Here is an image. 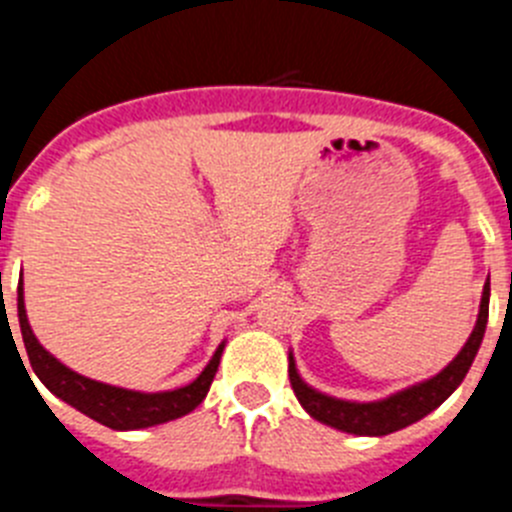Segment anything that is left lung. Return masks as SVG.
<instances>
[{
	"instance_id": "obj_1",
	"label": "left lung",
	"mask_w": 512,
	"mask_h": 512,
	"mask_svg": "<svg viewBox=\"0 0 512 512\" xmlns=\"http://www.w3.org/2000/svg\"><path fill=\"white\" fill-rule=\"evenodd\" d=\"M487 313H490V285H485V290H482L477 324H474V331L469 334L462 352L451 359L449 365L436 377H431L426 382H418L413 388L400 390V393L390 395V398L377 400V403H352V400H339L319 393V390L308 388L306 382L301 380V375L296 370V362H293V354H290L288 377L290 385H293V393H296L298 403L306 408L308 416L326 423V426L357 436L393 434V431H400V428L421 421L423 416H428L434 408H439L459 388V382L464 380V375L472 367L474 357H477V349L482 344V336H485Z\"/></svg>"
}]
</instances>
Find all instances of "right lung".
Returning <instances> with one entry per match:
<instances>
[{"mask_svg":"<svg viewBox=\"0 0 512 512\" xmlns=\"http://www.w3.org/2000/svg\"><path fill=\"white\" fill-rule=\"evenodd\" d=\"M17 316H20L22 342H25L30 365L45 388L53 395H58L61 400H66L68 405H73L84 416L94 418V421L104 423L109 428H117V431H135V428L158 426V423L173 421V418H181L186 413H191L206 398V393H209L216 370H219V359H222L224 352L222 342L214 352V357H211L209 365L204 367V372L191 385H186V388L168 390V393H137V390L114 388V385L89 380V377L68 370L53 354L45 352L43 344L35 339L30 324H27L22 280L17 285Z\"/></svg>","mask_w":512,"mask_h":512,"instance_id":"1","label":"right lung"}]
</instances>
